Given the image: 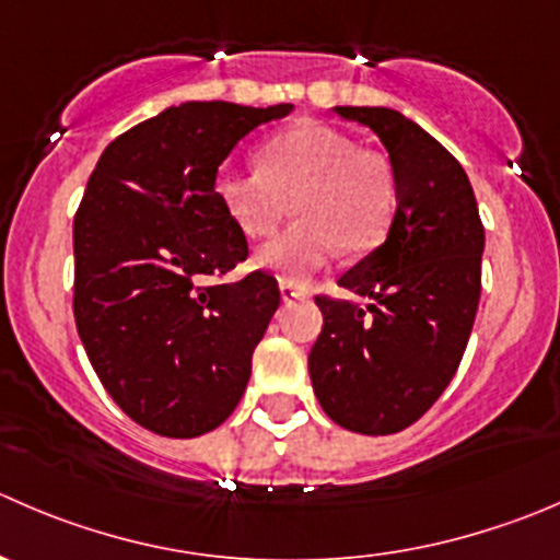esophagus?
Listing matches in <instances>:
<instances>
[{
	"label": "esophagus",
	"mask_w": 560,
	"mask_h": 560,
	"mask_svg": "<svg viewBox=\"0 0 560 560\" xmlns=\"http://www.w3.org/2000/svg\"><path fill=\"white\" fill-rule=\"evenodd\" d=\"M279 292H281V301H284V303H292V301H298V298L308 295V292L303 290L301 284H295V281H281Z\"/></svg>",
	"instance_id": "esophagus-1"
}]
</instances>
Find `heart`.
Segmentation results:
<instances>
[{
	"label": "heart",
	"mask_w": 560,
	"mask_h": 560,
	"mask_svg": "<svg viewBox=\"0 0 560 560\" xmlns=\"http://www.w3.org/2000/svg\"><path fill=\"white\" fill-rule=\"evenodd\" d=\"M215 197L248 237H265L292 199L295 224L257 252L259 268L301 281L336 252L363 254L388 235L399 183L388 155L363 150L341 130L298 122L259 148L257 170L221 166Z\"/></svg>",
	"instance_id": "b5f03b06"
}]
</instances>
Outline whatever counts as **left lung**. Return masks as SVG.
I'll return each instance as SVG.
<instances>
[{
  "label": "left lung",
  "mask_w": 560,
  "mask_h": 560,
  "mask_svg": "<svg viewBox=\"0 0 560 560\" xmlns=\"http://www.w3.org/2000/svg\"><path fill=\"white\" fill-rule=\"evenodd\" d=\"M380 136L399 183L383 246L339 287L369 298L317 295L323 334L308 374L325 416L361 435L416 424L457 374L481 295L485 226L459 161L421 125L385 106H336Z\"/></svg>",
  "instance_id": "1"
}]
</instances>
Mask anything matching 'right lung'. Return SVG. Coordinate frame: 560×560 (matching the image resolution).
I'll use <instances>...</instances> for the list:
<instances>
[{"label":"right lung","instance_id":"right-lung-1","mask_svg":"<svg viewBox=\"0 0 560 560\" xmlns=\"http://www.w3.org/2000/svg\"><path fill=\"white\" fill-rule=\"evenodd\" d=\"M268 108L188 101L117 136L73 219V314L119 410L164 438H197L232 416L254 347L279 308V281L254 270L208 284L248 257L215 197L219 166Z\"/></svg>","mask_w":560,"mask_h":560}]
</instances>
